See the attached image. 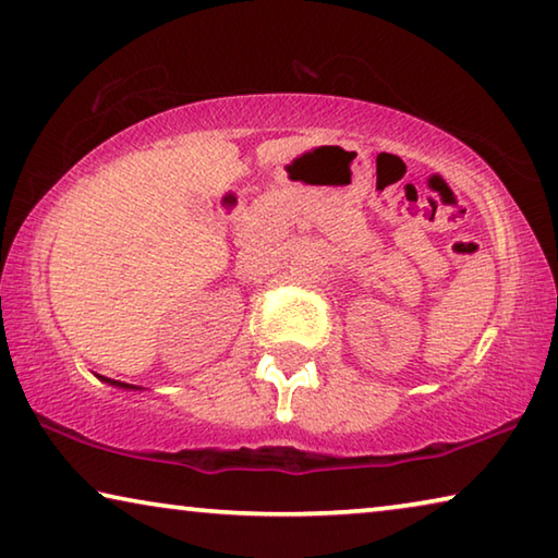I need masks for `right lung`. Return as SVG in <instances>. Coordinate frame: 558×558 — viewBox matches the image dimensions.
Returning a JSON list of instances; mask_svg holds the SVG:
<instances>
[{
	"mask_svg": "<svg viewBox=\"0 0 558 558\" xmlns=\"http://www.w3.org/2000/svg\"><path fill=\"white\" fill-rule=\"evenodd\" d=\"M101 379V383H106V385H111V387H119V390H141L138 385H126V383H119V379H109V377H101V375H96Z\"/></svg>",
	"mask_w": 558,
	"mask_h": 558,
	"instance_id": "obj_1",
	"label": "right lung"
}]
</instances>
